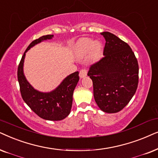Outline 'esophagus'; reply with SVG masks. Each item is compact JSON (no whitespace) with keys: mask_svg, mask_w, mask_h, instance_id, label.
<instances>
[{"mask_svg":"<svg viewBox=\"0 0 158 158\" xmlns=\"http://www.w3.org/2000/svg\"><path fill=\"white\" fill-rule=\"evenodd\" d=\"M87 74V70L86 69H81L80 71H79V77L80 78H84L85 77Z\"/></svg>","mask_w":158,"mask_h":158,"instance_id":"1","label":"esophagus"}]
</instances>
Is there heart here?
<instances>
[{
	"instance_id": "heart-1",
	"label": "heart",
	"mask_w": 158,
	"mask_h": 158,
	"mask_svg": "<svg viewBox=\"0 0 158 158\" xmlns=\"http://www.w3.org/2000/svg\"><path fill=\"white\" fill-rule=\"evenodd\" d=\"M101 44L99 42H93L90 38H84L81 40L78 45L79 54L81 56L87 54L90 49H92V56L93 57H97L101 52Z\"/></svg>"
}]
</instances>
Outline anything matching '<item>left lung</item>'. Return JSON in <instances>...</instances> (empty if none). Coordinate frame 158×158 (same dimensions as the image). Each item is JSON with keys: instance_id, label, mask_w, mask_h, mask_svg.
<instances>
[{"instance_id": "left-lung-1", "label": "left lung", "mask_w": 158, "mask_h": 158, "mask_svg": "<svg viewBox=\"0 0 158 158\" xmlns=\"http://www.w3.org/2000/svg\"><path fill=\"white\" fill-rule=\"evenodd\" d=\"M106 43L104 56L92 64L87 75L93 83L94 98L106 113L119 112L131 100L139 83V65L131 48L108 31L101 32Z\"/></svg>"}]
</instances>
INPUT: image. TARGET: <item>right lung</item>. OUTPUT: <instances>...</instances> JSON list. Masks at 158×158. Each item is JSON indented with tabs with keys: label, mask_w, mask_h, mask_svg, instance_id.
Returning <instances> with one entry per match:
<instances>
[{
	"label": "right lung",
	"mask_w": 158,
	"mask_h": 158,
	"mask_svg": "<svg viewBox=\"0 0 158 158\" xmlns=\"http://www.w3.org/2000/svg\"><path fill=\"white\" fill-rule=\"evenodd\" d=\"M53 35H44L29 44L22 56L18 66L17 77L21 95L31 110L42 118L49 121H60L70 113L73 101V93L79 80V72L68 76L56 89L49 93L35 90L27 81L23 72L25 53L30 48L43 40L51 39Z\"/></svg>",
	"instance_id": "add662e5"
}]
</instances>
